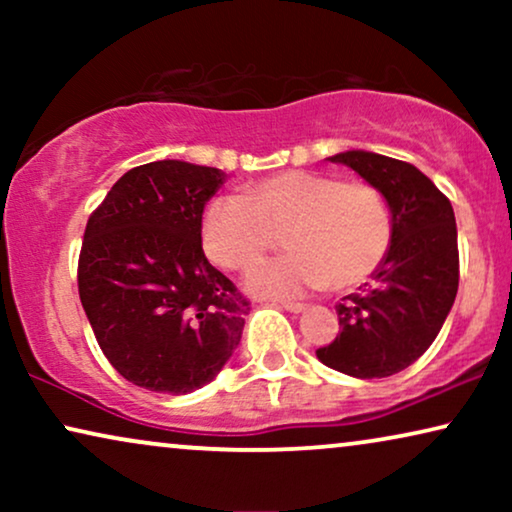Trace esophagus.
Wrapping results in <instances>:
<instances>
[{
  "label": "esophagus",
  "instance_id": "esophagus-1",
  "mask_svg": "<svg viewBox=\"0 0 512 512\" xmlns=\"http://www.w3.org/2000/svg\"><path fill=\"white\" fill-rule=\"evenodd\" d=\"M279 307H284L286 312H293V314H300L307 310V305H303V303H282Z\"/></svg>",
  "mask_w": 512,
  "mask_h": 512
}]
</instances>
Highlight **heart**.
Wrapping results in <instances>:
<instances>
[{
    "mask_svg": "<svg viewBox=\"0 0 512 512\" xmlns=\"http://www.w3.org/2000/svg\"><path fill=\"white\" fill-rule=\"evenodd\" d=\"M286 230L291 254L251 272L247 289L263 298L352 289L380 268L394 221L387 198L366 181L286 170L247 186L244 198H216L200 226L207 258L226 270H249Z\"/></svg>",
    "mask_w": 512,
    "mask_h": 512,
    "instance_id": "b5f03b06",
    "label": "heart"
}]
</instances>
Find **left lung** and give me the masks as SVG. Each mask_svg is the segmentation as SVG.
<instances>
[{"label": "left lung", "mask_w": 512, "mask_h": 512, "mask_svg": "<svg viewBox=\"0 0 512 512\" xmlns=\"http://www.w3.org/2000/svg\"><path fill=\"white\" fill-rule=\"evenodd\" d=\"M328 160L352 167L387 198L394 235L368 289L335 305L340 333L317 349V359L359 380L389 377L431 347L457 298L454 209L424 172L403 160L363 149Z\"/></svg>", "instance_id": "obj_1"}]
</instances>
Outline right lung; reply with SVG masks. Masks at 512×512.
Returning a JSON list of instances; mask_svg holds the SVG:
<instances>
[{
    "mask_svg": "<svg viewBox=\"0 0 512 512\" xmlns=\"http://www.w3.org/2000/svg\"><path fill=\"white\" fill-rule=\"evenodd\" d=\"M226 181L216 167H132L90 214L79 296L111 366L137 387L191 394L242 340L249 300L207 261L202 212Z\"/></svg>",
    "mask_w": 512,
    "mask_h": 512,
    "instance_id": "add662e5",
    "label": "right lung"
}]
</instances>
